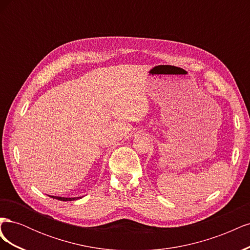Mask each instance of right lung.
<instances>
[{"instance_id": "obj_1", "label": "right lung", "mask_w": 250, "mask_h": 250, "mask_svg": "<svg viewBox=\"0 0 250 250\" xmlns=\"http://www.w3.org/2000/svg\"><path fill=\"white\" fill-rule=\"evenodd\" d=\"M50 197L54 198V199H58V200H62V201H73V200H77L81 197H74V198H65V197H58V196H50Z\"/></svg>"}]
</instances>
